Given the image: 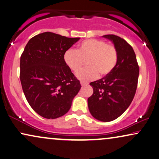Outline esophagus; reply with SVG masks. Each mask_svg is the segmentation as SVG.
<instances>
[{
  "instance_id": "34e87169",
  "label": "esophagus",
  "mask_w": 159,
  "mask_h": 159,
  "mask_svg": "<svg viewBox=\"0 0 159 159\" xmlns=\"http://www.w3.org/2000/svg\"><path fill=\"white\" fill-rule=\"evenodd\" d=\"M87 83H86V82H84V81H81V85L82 86H86V85H87Z\"/></svg>"
}]
</instances>
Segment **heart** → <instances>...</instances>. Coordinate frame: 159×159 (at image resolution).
Wrapping results in <instances>:
<instances>
[{"instance_id": "obj_1", "label": "heart", "mask_w": 159, "mask_h": 159, "mask_svg": "<svg viewBox=\"0 0 159 159\" xmlns=\"http://www.w3.org/2000/svg\"><path fill=\"white\" fill-rule=\"evenodd\" d=\"M64 60L73 72H78L88 61L89 67L77 73V77L84 81L105 77L113 71L118 61L115 46L98 39H88L81 42L78 50L70 48L65 53Z\"/></svg>"}]
</instances>
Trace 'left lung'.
Wrapping results in <instances>:
<instances>
[{
  "label": "left lung",
  "instance_id": "left-lung-1",
  "mask_svg": "<svg viewBox=\"0 0 159 159\" xmlns=\"http://www.w3.org/2000/svg\"><path fill=\"white\" fill-rule=\"evenodd\" d=\"M103 37L113 41L117 49V64L109 75L91 82L93 94L88 98V107L93 117L107 122L119 117L130 105L139 68L134 49L125 40L112 34Z\"/></svg>",
  "mask_w": 159,
  "mask_h": 159
}]
</instances>
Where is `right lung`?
<instances>
[{"label":"right lung","instance_id":"1","mask_svg":"<svg viewBox=\"0 0 159 159\" xmlns=\"http://www.w3.org/2000/svg\"><path fill=\"white\" fill-rule=\"evenodd\" d=\"M79 38L45 32L32 38L20 57V81L32 108L54 119L67 113L81 86L64 60Z\"/></svg>","mask_w":159,"mask_h":159}]
</instances>
